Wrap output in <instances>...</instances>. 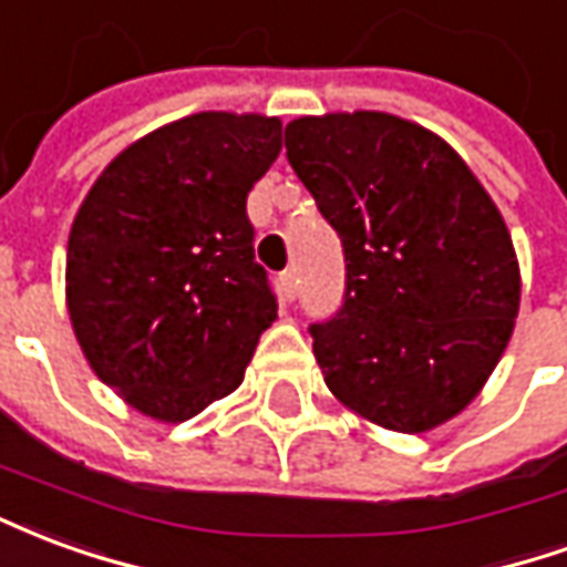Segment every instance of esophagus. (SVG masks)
<instances>
[{"label": "esophagus", "instance_id": "obj_1", "mask_svg": "<svg viewBox=\"0 0 567 567\" xmlns=\"http://www.w3.org/2000/svg\"><path fill=\"white\" fill-rule=\"evenodd\" d=\"M279 285H282V295L291 300L295 297V288H297V270L291 267V270H285L282 276H279Z\"/></svg>", "mask_w": 567, "mask_h": 567}]
</instances>
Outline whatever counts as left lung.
<instances>
[{
    "instance_id": "obj_1",
    "label": "left lung",
    "mask_w": 567,
    "mask_h": 567,
    "mask_svg": "<svg viewBox=\"0 0 567 567\" xmlns=\"http://www.w3.org/2000/svg\"><path fill=\"white\" fill-rule=\"evenodd\" d=\"M285 154L343 239V307L309 328L331 394L401 434L455 419L519 316V260L495 199L450 142L389 112L297 117Z\"/></svg>"
}]
</instances>
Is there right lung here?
<instances>
[{"label": "right lung", "mask_w": 567, "mask_h": 567, "mask_svg": "<svg viewBox=\"0 0 567 567\" xmlns=\"http://www.w3.org/2000/svg\"><path fill=\"white\" fill-rule=\"evenodd\" d=\"M279 151V117H178L121 151L75 212L69 321L142 416L175 425L236 392L276 321L246 197Z\"/></svg>", "instance_id": "right-lung-1"}]
</instances>
